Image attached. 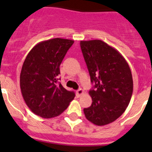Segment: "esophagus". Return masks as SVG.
I'll use <instances>...</instances> for the list:
<instances>
[{"instance_id": "34e87169", "label": "esophagus", "mask_w": 152, "mask_h": 152, "mask_svg": "<svg viewBox=\"0 0 152 152\" xmlns=\"http://www.w3.org/2000/svg\"><path fill=\"white\" fill-rule=\"evenodd\" d=\"M83 93H84V91H83V89H79V90L76 91V95H77L78 97L81 96Z\"/></svg>"}]
</instances>
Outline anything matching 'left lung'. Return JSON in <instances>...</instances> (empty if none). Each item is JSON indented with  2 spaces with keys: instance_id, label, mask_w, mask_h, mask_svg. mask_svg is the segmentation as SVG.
I'll return each mask as SVG.
<instances>
[{
  "instance_id": "left-lung-1",
  "label": "left lung",
  "mask_w": 152,
  "mask_h": 152,
  "mask_svg": "<svg viewBox=\"0 0 152 152\" xmlns=\"http://www.w3.org/2000/svg\"><path fill=\"white\" fill-rule=\"evenodd\" d=\"M80 47L95 88L89 91L92 103L83 109V113L94 125H108L129 104L133 91L132 72L122 55L102 40L81 41Z\"/></svg>"
}]
</instances>
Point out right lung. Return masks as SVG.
<instances>
[{
    "label": "right lung",
    "mask_w": 152,
    "mask_h": 152,
    "mask_svg": "<svg viewBox=\"0 0 152 152\" xmlns=\"http://www.w3.org/2000/svg\"><path fill=\"white\" fill-rule=\"evenodd\" d=\"M73 40L56 39L40 42L27 54L20 72V90L29 109L43 118L63 113L75 97L59 83L60 64Z\"/></svg>",
    "instance_id": "1"
}]
</instances>
